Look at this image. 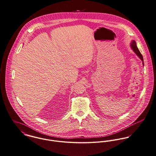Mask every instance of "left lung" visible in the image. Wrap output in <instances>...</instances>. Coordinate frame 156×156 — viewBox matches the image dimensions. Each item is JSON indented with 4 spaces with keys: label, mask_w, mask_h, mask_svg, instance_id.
<instances>
[{
    "label": "left lung",
    "mask_w": 156,
    "mask_h": 156,
    "mask_svg": "<svg viewBox=\"0 0 156 156\" xmlns=\"http://www.w3.org/2000/svg\"><path fill=\"white\" fill-rule=\"evenodd\" d=\"M131 46V48H132V49H133V50L134 51V52L136 54V55H137V56L141 59V60L143 62V57L141 53H140V50H138V48H137L136 44V42H135L134 40L132 41Z\"/></svg>",
    "instance_id": "obj_1"
}]
</instances>
